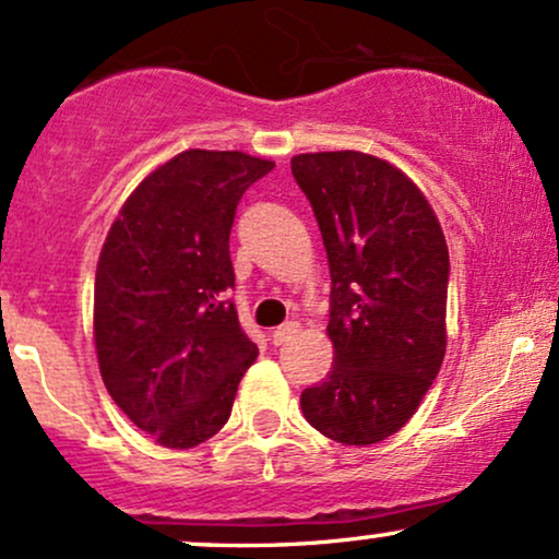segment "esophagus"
Wrapping results in <instances>:
<instances>
[{
  "instance_id": "esophagus-1",
  "label": "esophagus",
  "mask_w": 559,
  "mask_h": 559,
  "mask_svg": "<svg viewBox=\"0 0 559 559\" xmlns=\"http://www.w3.org/2000/svg\"><path fill=\"white\" fill-rule=\"evenodd\" d=\"M297 333H299V322H286V325L275 328L271 338H273V344H275V346H284L286 341H292L294 335H297Z\"/></svg>"
}]
</instances>
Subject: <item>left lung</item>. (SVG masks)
<instances>
[{
    "instance_id": "obj_1",
    "label": "left lung",
    "mask_w": 559,
    "mask_h": 559,
    "mask_svg": "<svg viewBox=\"0 0 559 559\" xmlns=\"http://www.w3.org/2000/svg\"><path fill=\"white\" fill-rule=\"evenodd\" d=\"M292 174L318 218L333 284V369L301 393V412L335 442L374 445L412 419L442 367L445 234L419 187L378 156L301 153Z\"/></svg>"
}]
</instances>
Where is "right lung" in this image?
Instances as JSON below:
<instances>
[{"mask_svg": "<svg viewBox=\"0 0 559 559\" xmlns=\"http://www.w3.org/2000/svg\"><path fill=\"white\" fill-rule=\"evenodd\" d=\"M273 160L185 151L134 187L100 250L93 338L104 385L164 448H194L231 416L258 356L234 301L228 234Z\"/></svg>", "mask_w": 559, "mask_h": 559, "instance_id": "add662e5", "label": "right lung"}]
</instances>
